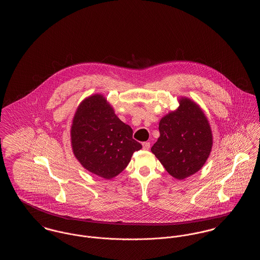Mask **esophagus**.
I'll return each mask as SVG.
<instances>
[{"instance_id":"esophagus-1","label":"esophagus","mask_w":260,"mask_h":260,"mask_svg":"<svg viewBox=\"0 0 260 260\" xmlns=\"http://www.w3.org/2000/svg\"><path fill=\"white\" fill-rule=\"evenodd\" d=\"M142 146H143L144 150H148L150 148V142H143Z\"/></svg>"}]
</instances>
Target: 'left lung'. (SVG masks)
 I'll return each mask as SVG.
<instances>
[{"label":"left lung","instance_id":"8db88e82","mask_svg":"<svg viewBox=\"0 0 260 260\" xmlns=\"http://www.w3.org/2000/svg\"><path fill=\"white\" fill-rule=\"evenodd\" d=\"M178 101L179 107L161 118L160 137L151 151L168 173L182 180L199 172L208 160L212 134L197 103L186 98Z\"/></svg>","mask_w":260,"mask_h":260}]
</instances>
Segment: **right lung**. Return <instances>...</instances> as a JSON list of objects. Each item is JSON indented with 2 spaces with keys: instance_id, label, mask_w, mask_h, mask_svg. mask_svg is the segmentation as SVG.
<instances>
[{
  "instance_id": "1",
  "label": "right lung",
  "mask_w": 260,
  "mask_h": 260,
  "mask_svg": "<svg viewBox=\"0 0 260 260\" xmlns=\"http://www.w3.org/2000/svg\"><path fill=\"white\" fill-rule=\"evenodd\" d=\"M71 144L77 160L88 172L111 179L122 173L134 152L142 145L133 138V129L115 114L102 94L84 99L71 126Z\"/></svg>"
}]
</instances>
